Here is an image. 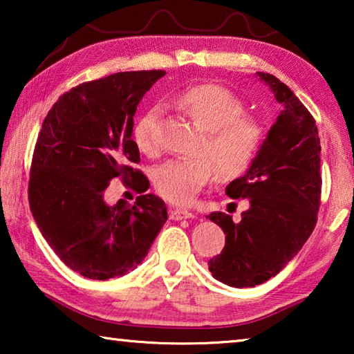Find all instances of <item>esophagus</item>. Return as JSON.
Instances as JSON below:
<instances>
[{"instance_id": "esophagus-1", "label": "esophagus", "mask_w": 354, "mask_h": 354, "mask_svg": "<svg viewBox=\"0 0 354 354\" xmlns=\"http://www.w3.org/2000/svg\"><path fill=\"white\" fill-rule=\"evenodd\" d=\"M169 217L171 220H183V218H192L194 217V214L187 209H179V207H170L169 211Z\"/></svg>"}]
</instances>
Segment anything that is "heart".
I'll use <instances>...</instances> for the list:
<instances>
[{
    "instance_id": "1",
    "label": "heart",
    "mask_w": 354,
    "mask_h": 354,
    "mask_svg": "<svg viewBox=\"0 0 354 354\" xmlns=\"http://www.w3.org/2000/svg\"><path fill=\"white\" fill-rule=\"evenodd\" d=\"M178 109L206 131L198 158H178L159 165L153 181L159 195L175 205H187L218 175L234 179L254 162L266 139L262 120L245 112L243 101L220 84L203 82L184 88L175 97ZM159 109H149L134 128L140 153L154 158L160 151Z\"/></svg>"
}]
</instances>
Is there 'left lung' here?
<instances>
[{"label": "left lung", "instance_id": "8db88e82", "mask_svg": "<svg viewBox=\"0 0 354 354\" xmlns=\"http://www.w3.org/2000/svg\"><path fill=\"white\" fill-rule=\"evenodd\" d=\"M284 111L268 131L254 162L226 187L231 198H247L239 223L231 215L206 218L226 234L225 248L209 259V270L232 287H254L278 274L313 234L320 207V137L310 112L284 82L257 73Z\"/></svg>", "mask_w": 354, "mask_h": 354}]
</instances>
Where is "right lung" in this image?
<instances>
[{"label":"right lung","instance_id":"1","mask_svg":"<svg viewBox=\"0 0 354 354\" xmlns=\"http://www.w3.org/2000/svg\"><path fill=\"white\" fill-rule=\"evenodd\" d=\"M164 70L120 71L82 82L59 97L34 147L28 200L41 236L65 266L91 279L133 270L167 221L165 203L145 194L136 169L134 113ZM120 177L140 196L107 207L104 190Z\"/></svg>","mask_w":354,"mask_h":354}]
</instances>
